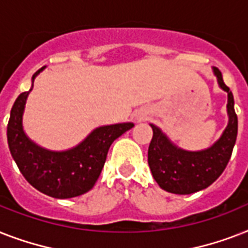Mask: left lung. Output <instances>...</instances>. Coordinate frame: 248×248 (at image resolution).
Returning a JSON list of instances; mask_svg holds the SVG:
<instances>
[{
    "label": "left lung",
    "instance_id": "obj_1",
    "mask_svg": "<svg viewBox=\"0 0 248 248\" xmlns=\"http://www.w3.org/2000/svg\"><path fill=\"white\" fill-rule=\"evenodd\" d=\"M217 83L228 93V126L211 147L189 152L176 147L161 128L151 124L153 138L148 149V165L157 184L166 192L192 194L206 189L223 173L232 157L238 132L234 97L223 81L221 72L214 68Z\"/></svg>",
    "mask_w": 248,
    "mask_h": 248
}]
</instances>
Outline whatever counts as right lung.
<instances>
[{
    "mask_svg": "<svg viewBox=\"0 0 248 248\" xmlns=\"http://www.w3.org/2000/svg\"><path fill=\"white\" fill-rule=\"evenodd\" d=\"M44 68L33 75L31 90L21 93L14 103L7 124V143L14 161L29 184L44 194L65 200L85 194L93 188L112 143L134 127V124L95 128L82 143L68 151L54 152L37 145L23 130V113L33 81Z\"/></svg>",
    "mask_w": 248,
    "mask_h": 248,
    "instance_id": "obj_1",
    "label": "right lung"
}]
</instances>
